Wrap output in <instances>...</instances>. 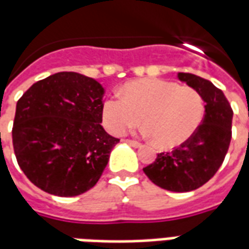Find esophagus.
Here are the masks:
<instances>
[{
    "instance_id": "esophagus-1",
    "label": "esophagus",
    "mask_w": 249,
    "mask_h": 249,
    "mask_svg": "<svg viewBox=\"0 0 249 249\" xmlns=\"http://www.w3.org/2000/svg\"><path fill=\"white\" fill-rule=\"evenodd\" d=\"M126 143L127 144H130L131 147H135V148L141 147V143L137 142V141H131V139H126Z\"/></svg>"
}]
</instances>
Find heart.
<instances>
[{"mask_svg": "<svg viewBox=\"0 0 249 249\" xmlns=\"http://www.w3.org/2000/svg\"><path fill=\"white\" fill-rule=\"evenodd\" d=\"M203 117L204 101L200 92L158 78L127 83L121 90V97H108L102 105V121L107 131L122 135L142 119L146 124L144 135L154 138L155 144L162 148L187 142L196 132Z\"/></svg>", "mask_w": 249, "mask_h": 249, "instance_id": "1", "label": "heart"}]
</instances>
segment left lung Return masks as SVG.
<instances>
[{
	"instance_id": "left-lung-1",
	"label": "left lung",
	"mask_w": 249,
	"mask_h": 249,
	"mask_svg": "<svg viewBox=\"0 0 249 249\" xmlns=\"http://www.w3.org/2000/svg\"><path fill=\"white\" fill-rule=\"evenodd\" d=\"M178 78L200 92L206 103L204 118L187 142L174 151L158 154L155 162L143 171L160 188L188 192L208 182L221 166L231 142L233 111L223 91L212 82L190 72H179Z\"/></svg>"
}]
</instances>
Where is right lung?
I'll list each match as a JSON object with an SVG mask.
<instances>
[{
	"label": "right lung",
	"mask_w": 249,
	"mask_h": 249,
	"mask_svg": "<svg viewBox=\"0 0 249 249\" xmlns=\"http://www.w3.org/2000/svg\"><path fill=\"white\" fill-rule=\"evenodd\" d=\"M105 89L62 71L38 81L18 99L13 147L33 184L57 196H77L97 184L119 142L102 127Z\"/></svg>",
	"instance_id": "obj_1"
}]
</instances>
